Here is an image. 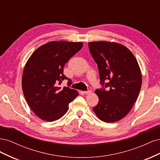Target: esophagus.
Wrapping results in <instances>:
<instances>
[{
  "label": "esophagus",
  "instance_id": "esophagus-1",
  "mask_svg": "<svg viewBox=\"0 0 160 160\" xmlns=\"http://www.w3.org/2000/svg\"><path fill=\"white\" fill-rule=\"evenodd\" d=\"M83 93H85V94H89V93H91V90H88V91H84Z\"/></svg>",
  "mask_w": 160,
  "mask_h": 160
}]
</instances>
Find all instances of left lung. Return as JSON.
<instances>
[{"instance_id":"obj_1","label":"left lung","mask_w":160,"mask_h":160,"mask_svg":"<svg viewBox=\"0 0 160 160\" xmlns=\"http://www.w3.org/2000/svg\"><path fill=\"white\" fill-rule=\"evenodd\" d=\"M88 45L103 86L95 91L99 103L93 110L104 122H118L129 112L138 98L142 82L139 64L133 53L119 43L98 41Z\"/></svg>"}]
</instances>
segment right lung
I'll use <instances>...</instances> for the list:
<instances>
[{"instance_id":"right-lung-1","label":"right lung","mask_w":160,"mask_h":160,"mask_svg":"<svg viewBox=\"0 0 160 160\" xmlns=\"http://www.w3.org/2000/svg\"><path fill=\"white\" fill-rule=\"evenodd\" d=\"M83 42L51 41L34 51L24 68L22 88L30 108L40 119L53 122L68 111L79 95L76 90L58 86L71 79L63 74L65 64L81 50Z\"/></svg>"}]
</instances>
